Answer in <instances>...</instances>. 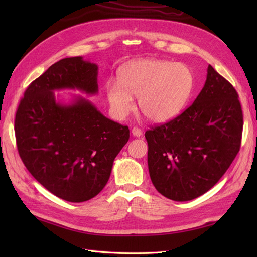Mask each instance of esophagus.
Returning <instances> with one entry per match:
<instances>
[{
    "label": "esophagus",
    "mask_w": 257,
    "mask_h": 257,
    "mask_svg": "<svg viewBox=\"0 0 257 257\" xmlns=\"http://www.w3.org/2000/svg\"><path fill=\"white\" fill-rule=\"evenodd\" d=\"M132 134H133V136H135V137H141V136H143V132H141V129H139L137 127H134L132 129Z\"/></svg>",
    "instance_id": "34e87169"
}]
</instances>
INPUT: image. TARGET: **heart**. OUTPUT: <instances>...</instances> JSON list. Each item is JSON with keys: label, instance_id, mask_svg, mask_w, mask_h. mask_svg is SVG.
<instances>
[{"label": "heart", "instance_id": "1", "mask_svg": "<svg viewBox=\"0 0 257 257\" xmlns=\"http://www.w3.org/2000/svg\"><path fill=\"white\" fill-rule=\"evenodd\" d=\"M193 88V74L183 64L162 59H139L125 65L119 84L109 80L107 98L119 118L133 109L137 97L139 111L152 122H166L183 110Z\"/></svg>", "mask_w": 257, "mask_h": 257}]
</instances>
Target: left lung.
<instances>
[{
  "label": "left lung",
  "mask_w": 257,
  "mask_h": 257,
  "mask_svg": "<svg viewBox=\"0 0 257 257\" xmlns=\"http://www.w3.org/2000/svg\"><path fill=\"white\" fill-rule=\"evenodd\" d=\"M242 132L237 92L209 65L204 87L192 105L145 134L149 174L158 192L179 202L207 192L235 159Z\"/></svg>",
  "instance_id": "left-lung-1"
}]
</instances>
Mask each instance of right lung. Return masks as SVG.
Here are the masks:
<instances>
[{"label": "right lung", "mask_w": 257, "mask_h": 257, "mask_svg": "<svg viewBox=\"0 0 257 257\" xmlns=\"http://www.w3.org/2000/svg\"><path fill=\"white\" fill-rule=\"evenodd\" d=\"M97 76L95 63L63 58L32 81L15 114L16 145L27 170L51 193L76 203L105 188L129 140L127 125L103 116L86 98L56 101L55 90L96 95Z\"/></svg>", "instance_id": "obj_1"}]
</instances>
